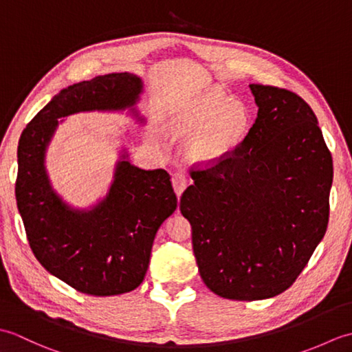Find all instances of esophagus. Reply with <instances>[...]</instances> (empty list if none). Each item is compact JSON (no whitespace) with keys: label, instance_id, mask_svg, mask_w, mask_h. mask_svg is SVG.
<instances>
[{"label":"esophagus","instance_id":"obj_1","mask_svg":"<svg viewBox=\"0 0 352 352\" xmlns=\"http://www.w3.org/2000/svg\"><path fill=\"white\" fill-rule=\"evenodd\" d=\"M186 186H188V180H186V175L183 172H174V174H172V188H174L177 197L182 195Z\"/></svg>","mask_w":352,"mask_h":352}]
</instances>
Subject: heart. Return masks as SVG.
Segmentation results:
<instances>
[{
  "label": "heart",
  "instance_id": "heart-1",
  "mask_svg": "<svg viewBox=\"0 0 352 352\" xmlns=\"http://www.w3.org/2000/svg\"><path fill=\"white\" fill-rule=\"evenodd\" d=\"M177 134H193L189 154L197 162H214L242 144L250 129V113L242 102L219 92H204L178 110L169 121Z\"/></svg>",
  "mask_w": 352,
  "mask_h": 352
}]
</instances>
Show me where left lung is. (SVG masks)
I'll use <instances>...</instances> for the list:
<instances>
[{"label":"left lung","instance_id":"8db88e82","mask_svg":"<svg viewBox=\"0 0 352 352\" xmlns=\"http://www.w3.org/2000/svg\"><path fill=\"white\" fill-rule=\"evenodd\" d=\"M250 87L256 122L227 157L192 164L180 199L201 278L236 301L266 300L295 283L327 231L333 183L309 104L287 89Z\"/></svg>","mask_w":352,"mask_h":352}]
</instances>
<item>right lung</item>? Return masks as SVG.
Segmentation results:
<instances>
[{
	"label": "right lung",
	"mask_w": 352,
	"mask_h": 352,
	"mask_svg": "<svg viewBox=\"0 0 352 352\" xmlns=\"http://www.w3.org/2000/svg\"><path fill=\"white\" fill-rule=\"evenodd\" d=\"M140 91V78L129 72L81 81L56 95L21 134L14 195L30 248L50 274L81 294L121 295L144 281L155 233L174 213L177 197L166 170L122 160L102 203L91 212L71 210L51 189L45 148L58 118L130 107Z\"/></svg>",
	"instance_id": "obj_1"
}]
</instances>
